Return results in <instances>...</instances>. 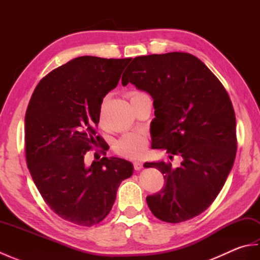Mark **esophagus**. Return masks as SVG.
<instances>
[{
	"mask_svg": "<svg viewBox=\"0 0 260 260\" xmlns=\"http://www.w3.org/2000/svg\"><path fill=\"white\" fill-rule=\"evenodd\" d=\"M133 165H134V170L136 171H140L143 168V163L141 161H135Z\"/></svg>",
	"mask_w": 260,
	"mask_h": 260,
	"instance_id": "esophagus-1",
	"label": "esophagus"
}]
</instances>
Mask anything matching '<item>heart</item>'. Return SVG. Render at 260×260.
<instances>
[{"instance_id":"1","label":"heart","mask_w":260,"mask_h":260,"mask_svg":"<svg viewBox=\"0 0 260 260\" xmlns=\"http://www.w3.org/2000/svg\"><path fill=\"white\" fill-rule=\"evenodd\" d=\"M136 93L140 92H132L129 98L135 96ZM146 146L147 141L144 136L139 133H127L116 141L114 150L120 156L127 158H137L144 154Z\"/></svg>"}]
</instances>
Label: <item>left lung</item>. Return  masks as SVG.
Masks as SVG:
<instances>
[{"label":"left lung","mask_w":260,"mask_h":260,"mask_svg":"<svg viewBox=\"0 0 260 260\" xmlns=\"http://www.w3.org/2000/svg\"><path fill=\"white\" fill-rule=\"evenodd\" d=\"M153 98L152 148L182 156L179 168L146 162L164 175L146 198L162 221L179 223L207 210L227 180L237 151L236 116L221 82L200 59L185 52L136 57L121 77Z\"/></svg>","instance_id":"1"}]
</instances>
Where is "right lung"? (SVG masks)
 Instances as JSON below:
<instances>
[{
    "label": "right lung",
    "mask_w": 260,
    "mask_h": 260,
    "mask_svg": "<svg viewBox=\"0 0 260 260\" xmlns=\"http://www.w3.org/2000/svg\"><path fill=\"white\" fill-rule=\"evenodd\" d=\"M131 59L75 58L42 78L27 105V169L52 211L75 224L103 221L121 181L133 174V164L124 158L85 163L86 153L103 143L95 129L103 99Z\"/></svg>",
    "instance_id": "1"
}]
</instances>
